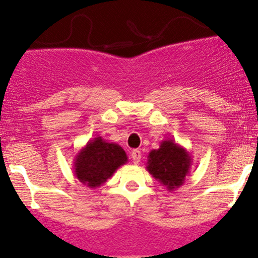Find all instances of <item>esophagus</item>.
I'll return each instance as SVG.
<instances>
[{
    "label": "esophagus",
    "mask_w": 258,
    "mask_h": 258,
    "mask_svg": "<svg viewBox=\"0 0 258 258\" xmlns=\"http://www.w3.org/2000/svg\"><path fill=\"white\" fill-rule=\"evenodd\" d=\"M141 156H142V154H141V151H138V150L132 151V153H131L132 162H134L135 164L140 163V162H141Z\"/></svg>",
    "instance_id": "1"
}]
</instances>
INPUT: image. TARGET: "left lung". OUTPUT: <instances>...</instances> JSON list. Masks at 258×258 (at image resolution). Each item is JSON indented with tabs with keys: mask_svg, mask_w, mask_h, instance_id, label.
Instances as JSON below:
<instances>
[{
	"mask_svg": "<svg viewBox=\"0 0 258 258\" xmlns=\"http://www.w3.org/2000/svg\"><path fill=\"white\" fill-rule=\"evenodd\" d=\"M147 158L146 168L150 174L169 191L183 185L193 164L190 153L173 140L162 141L159 148L152 150Z\"/></svg>",
	"mask_w": 258,
	"mask_h": 258,
	"instance_id": "obj_1",
	"label": "left lung"
}]
</instances>
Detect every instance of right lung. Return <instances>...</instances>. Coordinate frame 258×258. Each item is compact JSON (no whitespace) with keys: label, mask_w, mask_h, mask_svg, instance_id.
<instances>
[{"label":"right lung","mask_w":258,"mask_h":258,"mask_svg":"<svg viewBox=\"0 0 258 258\" xmlns=\"http://www.w3.org/2000/svg\"><path fill=\"white\" fill-rule=\"evenodd\" d=\"M126 152L117 143L97 136L89 141L74 158L75 177L89 188L101 186L113 173L127 163Z\"/></svg>","instance_id":"obj_1"}]
</instances>
